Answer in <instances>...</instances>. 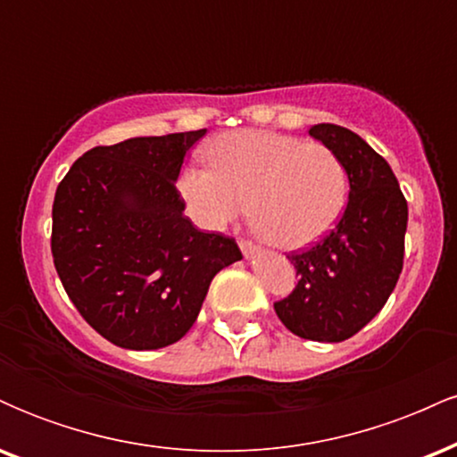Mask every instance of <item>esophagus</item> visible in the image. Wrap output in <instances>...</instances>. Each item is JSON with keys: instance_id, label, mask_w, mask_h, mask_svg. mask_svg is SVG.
Masks as SVG:
<instances>
[{"instance_id": "esophagus-1", "label": "esophagus", "mask_w": 457, "mask_h": 457, "mask_svg": "<svg viewBox=\"0 0 457 457\" xmlns=\"http://www.w3.org/2000/svg\"><path fill=\"white\" fill-rule=\"evenodd\" d=\"M240 251H243V255L246 260H251L260 253V246L251 243V240H240Z\"/></svg>"}]
</instances>
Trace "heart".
<instances>
[{"mask_svg": "<svg viewBox=\"0 0 457 457\" xmlns=\"http://www.w3.org/2000/svg\"><path fill=\"white\" fill-rule=\"evenodd\" d=\"M206 167H187L178 191L204 228L221 229L251 217L264 238L298 251L322 240L342 217L348 176L333 150L270 130L217 137Z\"/></svg>", "mask_w": 457, "mask_h": 457, "instance_id": "1", "label": "heart"}]
</instances>
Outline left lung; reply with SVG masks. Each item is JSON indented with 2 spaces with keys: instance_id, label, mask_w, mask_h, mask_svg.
<instances>
[{
  "instance_id": "8db88e82",
  "label": "left lung",
  "mask_w": 457,
  "mask_h": 457,
  "mask_svg": "<svg viewBox=\"0 0 457 457\" xmlns=\"http://www.w3.org/2000/svg\"><path fill=\"white\" fill-rule=\"evenodd\" d=\"M309 135L342 161L348 206L327 238L287 255L298 283L275 312L298 337L335 344L359 333L400 279L408 204L389 162L363 137L327 122Z\"/></svg>"
}]
</instances>
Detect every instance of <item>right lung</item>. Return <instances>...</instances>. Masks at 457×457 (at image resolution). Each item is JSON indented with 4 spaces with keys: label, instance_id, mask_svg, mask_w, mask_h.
I'll use <instances>...</instances> for the list:
<instances>
[{
    "label": "right lung",
    "instance_id": "obj_1",
    "mask_svg": "<svg viewBox=\"0 0 457 457\" xmlns=\"http://www.w3.org/2000/svg\"><path fill=\"white\" fill-rule=\"evenodd\" d=\"M206 129L98 145L55 191V270L86 322L127 350H159L188 333L212 277L243 260L236 240L185 217L176 188Z\"/></svg>",
    "mask_w": 457,
    "mask_h": 457
}]
</instances>
